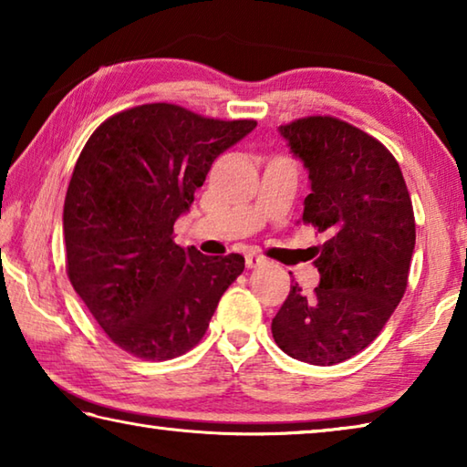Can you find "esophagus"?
Segmentation results:
<instances>
[{
  "label": "esophagus",
  "mask_w": 467,
  "mask_h": 467,
  "mask_svg": "<svg viewBox=\"0 0 467 467\" xmlns=\"http://www.w3.org/2000/svg\"><path fill=\"white\" fill-rule=\"evenodd\" d=\"M244 265H247L249 270H255V267H262V265H265V257H262V255H255V253H249V255L244 257Z\"/></svg>",
  "instance_id": "34e87169"
}]
</instances>
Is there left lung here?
<instances>
[{"label":"left lung","mask_w":467,"mask_h":467,"mask_svg":"<svg viewBox=\"0 0 467 467\" xmlns=\"http://www.w3.org/2000/svg\"><path fill=\"white\" fill-rule=\"evenodd\" d=\"M309 171L303 223L326 234L315 267L319 286L290 288L272 321L288 357L329 367L373 342L400 305L416 244L412 200L401 169L381 141L336 117L278 128Z\"/></svg>","instance_id":"obj_1"}]
</instances>
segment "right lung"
<instances>
[{
	"mask_svg": "<svg viewBox=\"0 0 467 467\" xmlns=\"http://www.w3.org/2000/svg\"><path fill=\"white\" fill-rule=\"evenodd\" d=\"M169 102L133 107L86 141L63 203L67 275L105 334L144 360L200 342L220 296L244 270L172 241L212 162L255 130Z\"/></svg>",
	"mask_w": 467,
	"mask_h": 467,
	"instance_id": "right-lung-1",
	"label": "right lung"
}]
</instances>
